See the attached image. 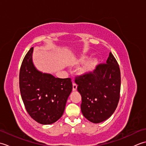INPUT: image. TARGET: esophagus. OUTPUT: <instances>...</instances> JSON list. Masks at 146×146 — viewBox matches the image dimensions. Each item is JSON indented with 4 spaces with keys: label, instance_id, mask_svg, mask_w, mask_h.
I'll return each mask as SVG.
<instances>
[{
    "label": "esophagus",
    "instance_id": "esophagus-1",
    "mask_svg": "<svg viewBox=\"0 0 146 146\" xmlns=\"http://www.w3.org/2000/svg\"><path fill=\"white\" fill-rule=\"evenodd\" d=\"M77 89V85L76 84V83H73V91H76Z\"/></svg>",
    "mask_w": 146,
    "mask_h": 146
}]
</instances>
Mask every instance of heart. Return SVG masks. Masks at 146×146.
Returning <instances> with one entry per match:
<instances>
[{"label": "heart", "instance_id": "1", "mask_svg": "<svg viewBox=\"0 0 146 146\" xmlns=\"http://www.w3.org/2000/svg\"><path fill=\"white\" fill-rule=\"evenodd\" d=\"M89 56L88 55H82L80 56L78 60H77V63L78 64H83L86 63V61L88 60ZM99 60L97 58H94L89 60L87 63L85 64V65L83 66L81 70L79 71V73L81 75H88L94 72L98 64Z\"/></svg>", "mask_w": 146, "mask_h": 146}]
</instances>
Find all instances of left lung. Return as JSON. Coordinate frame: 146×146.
I'll use <instances>...</instances> for the list:
<instances>
[{"label":"left lung","instance_id":"left-lung-1","mask_svg":"<svg viewBox=\"0 0 146 146\" xmlns=\"http://www.w3.org/2000/svg\"><path fill=\"white\" fill-rule=\"evenodd\" d=\"M75 83L82 96V112L86 119L98 123L113 113L120 98V71L111 52L106 64H98L94 73L77 77Z\"/></svg>","mask_w":146,"mask_h":146}]
</instances>
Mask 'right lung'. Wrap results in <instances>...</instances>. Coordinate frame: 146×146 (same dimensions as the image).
I'll return each mask as SVG.
<instances>
[{
    "mask_svg": "<svg viewBox=\"0 0 146 146\" xmlns=\"http://www.w3.org/2000/svg\"><path fill=\"white\" fill-rule=\"evenodd\" d=\"M34 48L29 49L22 63L19 88L27 113L41 124L53 123L63 115L67 99L72 91L70 78H55L42 73L33 61Z\"/></svg>",
    "mask_w": 146,
    "mask_h": 146,
    "instance_id": "right-lung-1",
    "label": "right lung"
}]
</instances>
